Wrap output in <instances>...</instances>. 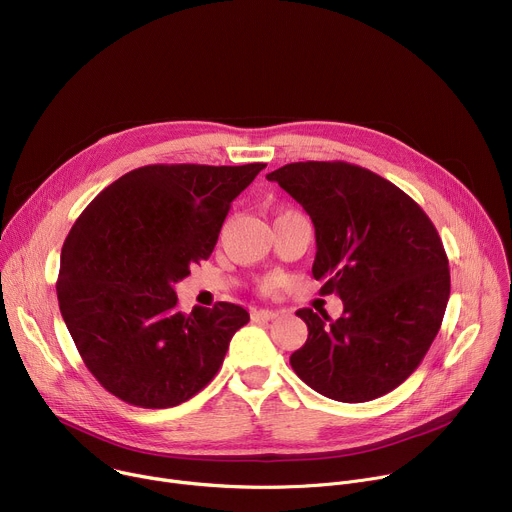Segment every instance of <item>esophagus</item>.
I'll use <instances>...</instances> for the list:
<instances>
[{
  "label": "esophagus",
  "mask_w": 512,
  "mask_h": 512,
  "mask_svg": "<svg viewBox=\"0 0 512 512\" xmlns=\"http://www.w3.org/2000/svg\"><path fill=\"white\" fill-rule=\"evenodd\" d=\"M279 316V312H275V310H255L253 312V320H275Z\"/></svg>",
  "instance_id": "obj_1"
}]
</instances>
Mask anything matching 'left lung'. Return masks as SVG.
<instances>
[{
  "label": "left lung",
  "mask_w": 512,
  "mask_h": 512,
  "mask_svg": "<svg viewBox=\"0 0 512 512\" xmlns=\"http://www.w3.org/2000/svg\"><path fill=\"white\" fill-rule=\"evenodd\" d=\"M267 180L310 214L320 294L344 302L338 320L296 312L308 340L291 369L342 403L393 391L427 354L450 298L448 255L429 216L401 188L348 162H294Z\"/></svg>",
  "instance_id": "left-lung-1"
}]
</instances>
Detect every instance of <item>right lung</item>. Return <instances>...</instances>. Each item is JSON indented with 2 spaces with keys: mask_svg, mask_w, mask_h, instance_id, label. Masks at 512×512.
I'll return each mask as SVG.
<instances>
[{
  "mask_svg": "<svg viewBox=\"0 0 512 512\" xmlns=\"http://www.w3.org/2000/svg\"><path fill=\"white\" fill-rule=\"evenodd\" d=\"M265 164H152L109 184L72 225L56 296L91 375L143 409L180 405L249 322L237 304L178 310L174 283L210 257L231 202Z\"/></svg>",
  "mask_w": 512,
  "mask_h": 512,
  "instance_id": "add662e5",
  "label": "right lung"
}]
</instances>
